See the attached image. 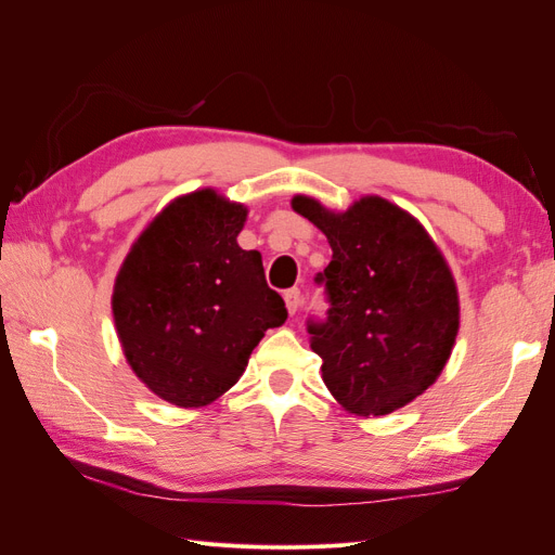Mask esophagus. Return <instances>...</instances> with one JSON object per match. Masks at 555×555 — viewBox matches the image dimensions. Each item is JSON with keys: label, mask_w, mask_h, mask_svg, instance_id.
Wrapping results in <instances>:
<instances>
[{"label": "esophagus", "mask_w": 555, "mask_h": 555, "mask_svg": "<svg viewBox=\"0 0 555 555\" xmlns=\"http://www.w3.org/2000/svg\"><path fill=\"white\" fill-rule=\"evenodd\" d=\"M284 304H287V310L292 312V314H296L298 312V308H300V304H304V296H300V289H287L284 292Z\"/></svg>", "instance_id": "esophagus-1"}]
</instances>
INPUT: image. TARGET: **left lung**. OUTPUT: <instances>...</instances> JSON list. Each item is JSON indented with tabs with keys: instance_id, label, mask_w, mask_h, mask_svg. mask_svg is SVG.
I'll return each instance as SVG.
<instances>
[{
	"instance_id": "left-lung-1",
	"label": "left lung",
	"mask_w": 555,
	"mask_h": 555,
	"mask_svg": "<svg viewBox=\"0 0 555 555\" xmlns=\"http://www.w3.org/2000/svg\"><path fill=\"white\" fill-rule=\"evenodd\" d=\"M292 208L324 231L333 259L324 322L308 319L333 398L359 416L405 408L440 377L459 333V292L442 251L410 212L363 196L345 212L310 196Z\"/></svg>"
}]
</instances>
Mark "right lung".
Segmentation results:
<instances>
[{
	"instance_id": "add662e5",
	"label": "right lung",
	"mask_w": 555,
	"mask_h": 555,
	"mask_svg": "<svg viewBox=\"0 0 555 555\" xmlns=\"http://www.w3.org/2000/svg\"><path fill=\"white\" fill-rule=\"evenodd\" d=\"M245 217L215 190L178 196L115 278L113 319L131 371L178 408L229 391L263 333L287 319L259 251L236 243Z\"/></svg>"
}]
</instances>
